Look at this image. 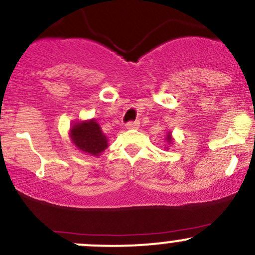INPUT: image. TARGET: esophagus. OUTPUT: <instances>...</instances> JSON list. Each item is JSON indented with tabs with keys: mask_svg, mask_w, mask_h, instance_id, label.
<instances>
[{
	"mask_svg": "<svg viewBox=\"0 0 255 255\" xmlns=\"http://www.w3.org/2000/svg\"><path fill=\"white\" fill-rule=\"evenodd\" d=\"M140 128V122L136 120V122H131L127 124V128Z\"/></svg>",
	"mask_w": 255,
	"mask_h": 255,
	"instance_id": "obj_1",
	"label": "esophagus"
}]
</instances>
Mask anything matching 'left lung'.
<instances>
[{
	"mask_svg": "<svg viewBox=\"0 0 255 255\" xmlns=\"http://www.w3.org/2000/svg\"><path fill=\"white\" fill-rule=\"evenodd\" d=\"M166 142H167V145L170 146V145H172L173 143V137H172V133L170 132V131H168L167 133H166ZM166 148H168L167 146H166Z\"/></svg>",
	"mask_w": 255,
	"mask_h": 255,
	"instance_id": "8db88e82",
	"label": "left lung"
}]
</instances>
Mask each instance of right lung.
<instances>
[{
  "mask_svg": "<svg viewBox=\"0 0 255 255\" xmlns=\"http://www.w3.org/2000/svg\"><path fill=\"white\" fill-rule=\"evenodd\" d=\"M69 137L78 150L85 155L97 157L109 146L108 137L94 119L74 123L69 128Z\"/></svg>",
  "mask_w": 255,
  "mask_h": 255,
  "instance_id": "right-lung-1",
  "label": "right lung"
}]
</instances>
